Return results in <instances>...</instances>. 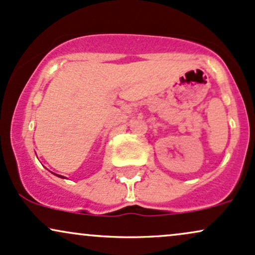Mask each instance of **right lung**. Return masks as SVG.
Segmentation results:
<instances>
[{"instance_id":"obj_1","label":"right lung","mask_w":255,"mask_h":255,"mask_svg":"<svg viewBox=\"0 0 255 255\" xmlns=\"http://www.w3.org/2000/svg\"><path fill=\"white\" fill-rule=\"evenodd\" d=\"M52 174H54V172H52ZM54 175H56V176L61 177V178H66V177H64V176H62V175H57V174H54Z\"/></svg>"}]
</instances>
